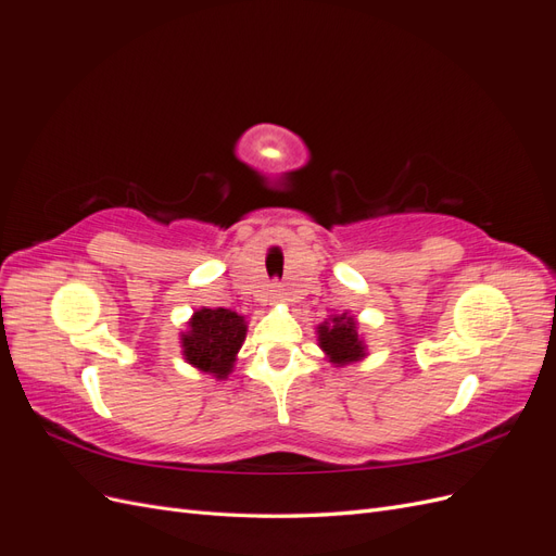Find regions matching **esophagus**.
Masks as SVG:
<instances>
[{"instance_id":"1","label":"esophagus","mask_w":556,"mask_h":556,"mask_svg":"<svg viewBox=\"0 0 556 556\" xmlns=\"http://www.w3.org/2000/svg\"><path fill=\"white\" fill-rule=\"evenodd\" d=\"M271 301H282V288L278 282L271 285Z\"/></svg>"}]
</instances>
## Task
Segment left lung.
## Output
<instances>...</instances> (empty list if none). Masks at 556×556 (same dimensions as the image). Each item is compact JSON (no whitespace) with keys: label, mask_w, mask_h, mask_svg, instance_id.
Wrapping results in <instances>:
<instances>
[{"label":"left lung","mask_w":556,"mask_h":556,"mask_svg":"<svg viewBox=\"0 0 556 556\" xmlns=\"http://www.w3.org/2000/svg\"><path fill=\"white\" fill-rule=\"evenodd\" d=\"M319 348L327 352L333 364H348L364 357L355 319L339 315L331 319V325L319 327Z\"/></svg>","instance_id":"1"}]
</instances>
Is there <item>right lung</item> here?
Here are the masks:
<instances>
[{
    "instance_id": "1",
    "label": "right lung",
    "mask_w": 556,
    "mask_h": 556,
    "mask_svg": "<svg viewBox=\"0 0 556 556\" xmlns=\"http://www.w3.org/2000/svg\"><path fill=\"white\" fill-rule=\"evenodd\" d=\"M243 341L245 323L241 315L227 308H201L190 319V331L182 336V348L190 364L215 378H225Z\"/></svg>"
}]
</instances>
